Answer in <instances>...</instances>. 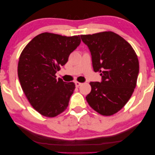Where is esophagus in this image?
Listing matches in <instances>:
<instances>
[{
    "label": "esophagus",
    "instance_id": "34e87169",
    "mask_svg": "<svg viewBox=\"0 0 155 155\" xmlns=\"http://www.w3.org/2000/svg\"><path fill=\"white\" fill-rule=\"evenodd\" d=\"M75 84L76 87H79L80 86H81V85L82 84V83H81V82H75Z\"/></svg>",
    "mask_w": 155,
    "mask_h": 155
}]
</instances>
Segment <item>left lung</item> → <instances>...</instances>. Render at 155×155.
<instances>
[{"instance_id": "obj_1", "label": "left lung", "mask_w": 155, "mask_h": 155, "mask_svg": "<svg viewBox=\"0 0 155 155\" xmlns=\"http://www.w3.org/2000/svg\"><path fill=\"white\" fill-rule=\"evenodd\" d=\"M89 49L93 70L101 82H91L86 99L96 112L105 116L120 111L130 100L136 87L139 65L131 45L113 31L81 35Z\"/></svg>"}]
</instances>
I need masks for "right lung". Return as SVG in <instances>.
Listing matches in <instances>:
<instances>
[{
  "label": "right lung",
  "mask_w": 155,
  "mask_h": 155,
  "mask_svg": "<svg viewBox=\"0 0 155 155\" xmlns=\"http://www.w3.org/2000/svg\"><path fill=\"white\" fill-rule=\"evenodd\" d=\"M80 42V35L45 32L22 50L18 64L20 85L32 107L42 115L54 117L67 109L75 85L57 80L55 73Z\"/></svg>",
  "instance_id": "1"
}]
</instances>
